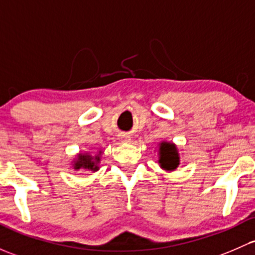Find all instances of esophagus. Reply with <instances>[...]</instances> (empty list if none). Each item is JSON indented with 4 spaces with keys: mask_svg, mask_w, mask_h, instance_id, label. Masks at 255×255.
Segmentation results:
<instances>
[{
    "mask_svg": "<svg viewBox=\"0 0 255 255\" xmlns=\"http://www.w3.org/2000/svg\"><path fill=\"white\" fill-rule=\"evenodd\" d=\"M122 140H123V141H129L130 139H129V136H126V135H123V136H122Z\"/></svg>",
    "mask_w": 255,
    "mask_h": 255,
    "instance_id": "esophagus-1",
    "label": "esophagus"
}]
</instances>
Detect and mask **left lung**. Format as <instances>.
<instances>
[{"instance_id": "left-lung-1", "label": "left lung", "mask_w": 255, "mask_h": 255, "mask_svg": "<svg viewBox=\"0 0 255 255\" xmlns=\"http://www.w3.org/2000/svg\"><path fill=\"white\" fill-rule=\"evenodd\" d=\"M159 162L163 168H167V170H173L178 166V152H177L176 146L172 143H161Z\"/></svg>"}]
</instances>
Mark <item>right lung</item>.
<instances>
[{
  "label": "right lung",
  "instance_id": "obj_1",
  "mask_svg": "<svg viewBox=\"0 0 255 255\" xmlns=\"http://www.w3.org/2000/svg\"><path fill=\"white\" fill-rule=\"evenodd\" d=\"M100 161V156H92L89 154H79L77 160L74 161V170H79V168H85V170L96 171L99 170L98 163Z\"/></svg>",
  "mask_w": 255,
  "mask_h": 255
}]
</instances>
